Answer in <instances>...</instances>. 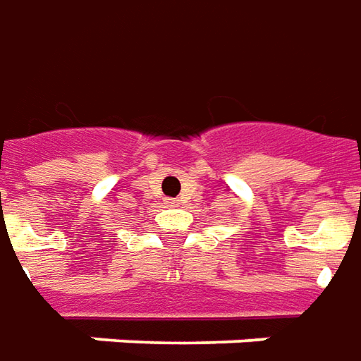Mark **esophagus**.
Here are the masks:
<instances>
[{"mask_svg":"<svg viewBox=\"0 0 361 361\" xmlns=\"http://www.w3.org/2000/svg\"><path fill=\"white\" fill-rule=\"evenodd\" d=\"M168 205H180V201H178V200H168Z\"/></svg>","mask_w":361,"mask_h":361,"instance_id":"esophagus-1","label":"esophagus"}]
</instances>
